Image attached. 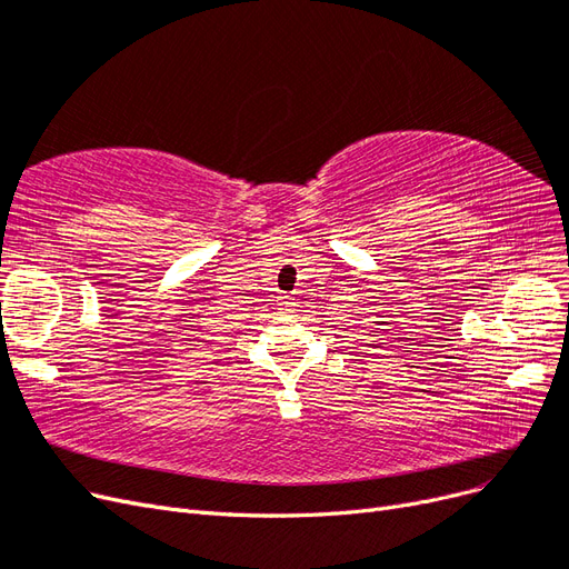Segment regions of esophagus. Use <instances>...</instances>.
Listing matches in <instances>:
<instances>
[{"mask_svg": "<svg viewBox=\"0 0 569 569\" xmlns=\"http://www.w3.org/2000/svg\"><path fill=\"white\" fill-rule=\"evenodd\" d=\"M280 301H282L280 306H282V311H284V313H291V311H295V306H297V303H295V299H289V297H282Z\"/></svg>", "mask_w": 569, "mask_h": 569, "instance_id": "34e87169", "label": "esophagus"}]
</instances>
